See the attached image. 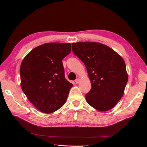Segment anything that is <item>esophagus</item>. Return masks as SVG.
<instances>
[{"instance_id":"34e87169","label":"esophagus","mask_w":147,"mask_h":147,"mask_svg":"<svg viewBox=\"0 0 147 147\" xmlns=\"http://www.w3.org/2000/svg\"><path fill=\"white\" fill-rule=\"evenodd\" d=\"M80 79L79 78H77L76 80H75V83H78L79 82H80Z\"/></svg>"}]
</instances>
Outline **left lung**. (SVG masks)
Masks as SVG:
<instances>
[{
  "label": "left lung",
  "mask_w": 147,
  "mask_h": 147,
  "mask_svg": "<svg viewBox=\"0 0 147 147\" xmlns=\"http://www.w3.org/2000/svg\"><path fill=\"white\" fill-rule=\"evenodd\" d=\"M72 49L85 65L91 83L86 102L100 112L113 108L123 97L128 80L123 57L99 42L73 43Z\"/></svg>",
  "instance_id": "left-lung-1"
}]
</instances>
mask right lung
Returning a JSON list of instances; mask_svg holds the SVG:
<instances>
[{"label":"right lung","mask_w":147,"mask_h":147,"mask_svg":"<svg viewBox=\"0 0 147 147\" xmlns=\"http://www.w3.org/2000/svg\"><path fill=\"white\" fill-rule=\"evenodd\" d=\"M71 43H44L31 50L20 66L21 87L38 110L51 113L65 104L73 84L64 76L63 60Z\"/></svg>","instance_id":"right-lung-1"}]
</instances>
